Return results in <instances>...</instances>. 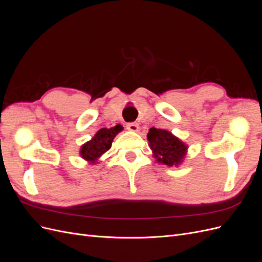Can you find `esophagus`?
Here are the masks:
<instances>
[{
    "label": "esophagus",
    "instance_id": "1",
    "mask_svg": "<svg viewBox=\"0 0 262 262\" xmlns=\"http://www.w3.org/2000/svg\"><path fill=\"white\" fill-rule=\"evenodd\" d=\"M126 129L130 131H138L139 130V124L136 122H130L126 124Z\"/></svg>",
    "mask_w": 262,
    "mask_h": 262
}]
</instances>
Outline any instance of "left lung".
Listing matches in <instances>:
<instances>
[{
    "mask_svg": "<svg viewBox=\"0 0 262 262\" xmlns=\"http://www.w3.org/2000/svg\"><path fill=\"white\" fill-rule=\"evenodd\" d=\"M147 140L157 162L167 166H176L182 162L187 146L170 132L150 128L147 133Z\"/></svg>",
    "mask_w": 262,
    "mask_h": 262,
    "instance_id": "left-lung-1",
    "label": "left lung"
}]
</instances>
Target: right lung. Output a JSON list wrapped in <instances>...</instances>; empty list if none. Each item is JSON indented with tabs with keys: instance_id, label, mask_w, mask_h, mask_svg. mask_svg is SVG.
Segmentation results:
<instances>
[{
	"instance_id": "obj_1",
	"label": "right lung",
	"mask_w": 262,
	"mask_h": 262,
	"mask_svg": "<svg viewBox=\"0 0 262 262\" xmlns=\"http://www.w3.org/2000/svg\"><path fill=\"white\" fill-rule=\"evenodd\" d=\"M122 130L120 124H117L114 128H102L100 129L94 138L86 142L81 148V156L89 162H95L98 157L112 147L114 138Z\"/></svg>"
}]
</instances>
